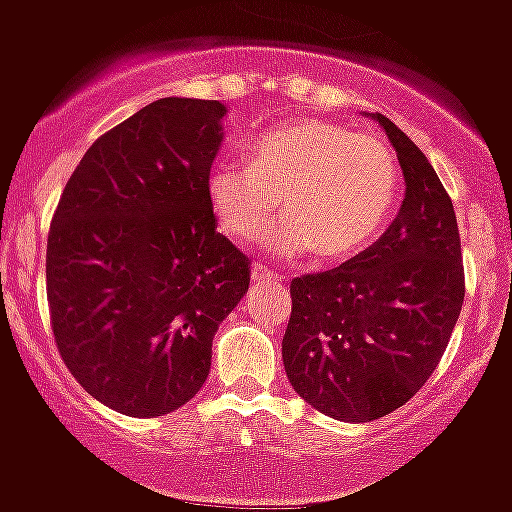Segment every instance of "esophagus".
<instances>
[{"label": "esophagus", "mask_w": 512, "mask_h": 512, "mask_svg": "<svg viewBox=\"0 0 512 512\" xmlns=\"http://www.w3.org/2000/svg\"><path fill=\"white\" fill-rule=\"evenodd\" d=\"M252 280H255V283H270V280H280V275L278 272H270L265 270V267L255 265L252 267Z\"/></svg>", "instance_id": "esophagus-1"}]
</instances>
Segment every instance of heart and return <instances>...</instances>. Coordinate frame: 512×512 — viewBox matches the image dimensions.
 <instances>
[{
	"label": "heart",
	"mask_w": 512,
	"mask_h": 512,
	"mask_svg": "<svg viewBox=\"0 0 512 512\" xmlns=\"http://www.w3.org/2000/svg\"><path fill=\"white\" fill-rule=\"evenodd\" d=\"M399 191L391 148L326 118H300L267 131L250 164L217 161L207 199L219 229L252 242L275 209L285 212L262 237L275 257L293 260L313 250L343 260L366 250L384 232Z\"/></svg>",
	"instance_id": "heart-1"
}]
</instances>
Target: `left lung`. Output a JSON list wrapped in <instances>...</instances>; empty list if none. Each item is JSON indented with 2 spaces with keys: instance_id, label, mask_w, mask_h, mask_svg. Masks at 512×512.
Returning a JSON list of instances; mask_svg holds the SVG:
<instances>
[{
  "instance_id": "left-lung-1",
  "label": "left lung",
  "mask_w": 512,
  "mask_h": 512,
  "mask_svg": "<svg viewBox=\"0 0 512 512\" xmlns=\"http://www.w3.org/2000/svg\"><path fill=\"white\" fill-rule=\"evenodd\" d=\"M407 197L371 247L290 283L283 361L310 407L371 422L407 404L437 369L465 300L460 229L450 194L417 143L381 113Z\"/></svg>"
}]
</instances>
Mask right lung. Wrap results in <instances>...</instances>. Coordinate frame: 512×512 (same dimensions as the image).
Instances as JSON below:
<instances>
[{"instance_id": "1", "label": "right lung", "mask_w": 512, "mask_h": 512, "mask_svg": "<svg viewBox=\"0 0 512 512\" xmlns=\"http://www.w3.org/2000/svg\"><path fill=\"white\" fill-rule=\"evenodd\" d=\"M224 113L219 100L146 105L85 151L52 214L55 346L126 417H161L202 389L214 333L250 288V260L207 199Z\"/></svg>"}]
</instances>
